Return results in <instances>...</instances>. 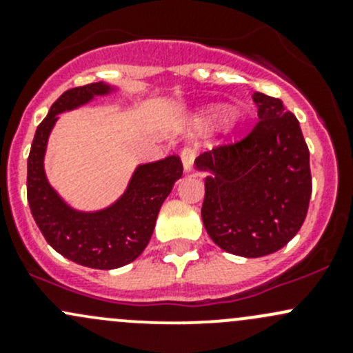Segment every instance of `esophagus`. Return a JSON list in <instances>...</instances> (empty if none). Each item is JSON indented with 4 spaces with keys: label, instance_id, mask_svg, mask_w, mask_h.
Returning <instances> with one entry per match:
<instances>
[{
    "label": "esophagus",
    "instance_id": "esophagus-1",
    "mask_svg": "<svg viewBox=\"0 0 353 353\" xmlns=\"http://www.w3.org/2000/svg\"><path fill=\"white\" fill-rule=\"evenodd\" d=\"M181 160H183V169L184 172L190 174L193 170V163H194V152L191 148H184L183 154H181Z\"/></svg>",
    "mask_w": 353,
    "mask_h": 353
}]
</instances>
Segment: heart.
<instances>
[{
  "instance_id": "1",
  "label": "heart",
  "mask_w": 353,
  "mask_h": 353,
  "mask_svg": "<svg viewBox=\"0 0 353 353\" xmlns=\"http://www.w3.org/2000/svg\"><path fill=\"white\" fill-rule=\"evenodd\" d=\"M215 121H220V128H222L223 134H230L236 131L237 114L234 110H225L223 105L220 104H210L199 110L193 119V128L196 131H205Z\"/></svg>"
}]
</instances>
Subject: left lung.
<instances>
[{"label": "left lung", "instance_id": "1", "mask_svg": "<svg viewBox=\"0 0 353 353\" xmlns=\"http://www.w3.org/2000/svg\"><path fill=\"white\" fill-rule=\"evenodd\" d=\"M259 121L237 145L194 160L205 177L201 219L223 251L259 258L282 249L304 223L311 199L309 150L280 99L252 94Z\"/></svg>", "mask_w": 353, "mask_h": 353}]
</instances>
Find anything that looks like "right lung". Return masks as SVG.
<instances>
[{"mask_svg": "<svg viewBox=\"0 0 353 353\" xmlns=\"http://www.w3.org/2000/svg\"><path fill=\"white\" fill-rule=\"evenodd\" d=\"M116 92L119 87L105 81L65 92L37 126L27 162V199L46 241L65 258L95 270L121 268L145 251L160 206L183 176V165L176 155L138 163L123 194L99 210L74 208L51 186L44 159L59 114Z\"/></svg>", "mask_w": 353, "mask_h": 353, "instance_id": "1", "label": "right lung"}]
</instances>
